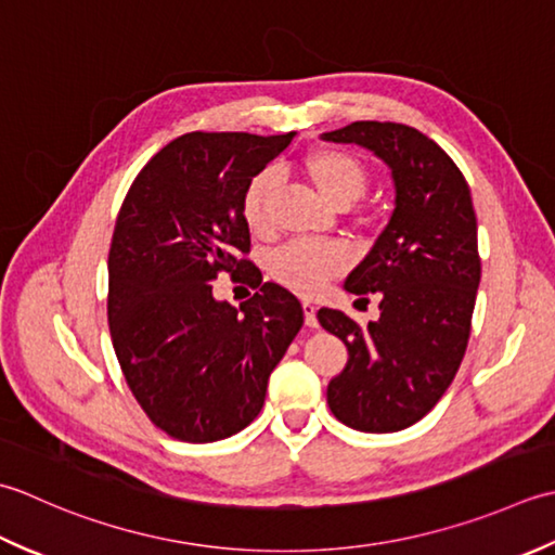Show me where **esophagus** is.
I'll return each instance as SVG.
<instances>
[{
    "instance_id": "esophagus-1",
    "label": "esophagus",
    "mask_w": 555,
    "mask_h": 555,
    "mask_svg": "<svg viewBox=\"0 0 555 555\" xmlns=\"http://www.w3.org/2000/svg\"><path fill=\"white\" fill-rule=\"evenodd\" d=\"M301 309H304V323H307L309 327H319V319H315V304L304 301Z\"/></svg>"
}]
</instances>
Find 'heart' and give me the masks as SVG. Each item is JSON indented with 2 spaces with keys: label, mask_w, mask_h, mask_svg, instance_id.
Returning a JSON list of instances; mask_svg holds the SVG:
<instances>
[{
  "label": "heart",
  "mask_w": 555,
  "mask_h": 555,
  "mask_svg": "<svg viewBox=\"0 0 555 555\" xmlns=\"http://www.w3.org/2000/svg\"><path fill=\"white\" fill-rule=\"evenodd\" d=\"M313 186L343 210L364 196L369 189V167L359 155L343 149H321L304 160ZM278 189V172L261 169L248 179L242 196V215L246 228L254 234L270 230V203ZM347 266V251L333 242H292L270 256L268 270L275 282L297 294H315L327 280L340 275Z\"/></svg>",
  "instance_id": "obj_1"
}]
</instances>
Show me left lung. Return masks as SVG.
Wrapping results in <instances>:
<instances>
[{
    "mask_svg": "<svg viewBox=\"0 0 555 555\" xmlns=\"http://www.w3.org/2000/svg\"><path fill=\"white\" fill-rule=\"evenodd\" d=\"M323 141L364 145L395 182L386 230L345 280L359 297L378 294L380 319L359 325L319 311L349 352L327 383V404L357 431H402L434 410L465 357L481 280L472 194L450 155L404 124L352 121Z\"/></svg>",
    "mask_w": 555,
    "mask_h": 555,
    "instance_id": "left-lung-1",
    "label": "left lung"
}]
</instances>
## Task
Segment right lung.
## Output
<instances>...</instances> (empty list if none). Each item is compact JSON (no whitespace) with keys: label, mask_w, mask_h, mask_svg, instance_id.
<instances>
[{"label":"right lung","mask_w":555,"mask_h":555,"mask_svg":"<svg viewBox=\"0 0 555 555\" xmlns=\"http://www.w3.org/2000/svg\"><path fill=\"white\" fill-rule=\"evenodd\" d=\"M294 131L184 133L151 157L109 244L107 321L133 398L167 436L212 443L251 424L304 325L299 299L246 261L248 179ZM220 272L261 286L240 310L211 297Z\"/></svg>","instance_id":"1"}]
</instances>
